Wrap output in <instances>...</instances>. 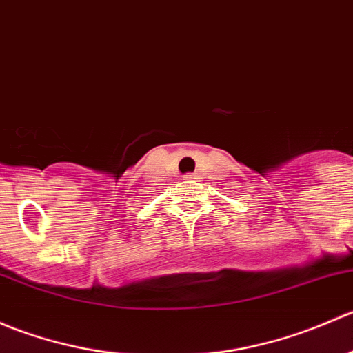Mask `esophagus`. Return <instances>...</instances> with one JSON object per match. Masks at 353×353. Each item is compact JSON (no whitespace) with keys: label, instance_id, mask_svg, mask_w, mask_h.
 I'll return each instance as SVG.
<instances>
[{"label":"esophagus","instance_id":"obj_1","mask_svg":"<svg viewBox=\"0 0 353 353\" xmlns=\"http://www.w3.org/2000/svg\"><path fill=\"white\" fill-rule=\"evenodd\" d=\"M186 179L190 181V183H193V181H196V179H199V177L196 176V174H188L186 176Z\"/></svg>","mask_w":353,"mask_h":353}]
</instances>
